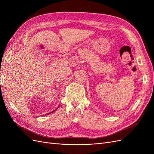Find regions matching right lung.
<instances>
[{"label": "right lung", "instance_id": "obj_1", "mask_svg": "<svg viewBox=\"0 0 154 154\" xmlns=\"http://www.w3.org/2000/svg\"><path fill=\"white\" fill-rule=\"evenodd\" d=\"M59 106H60V105H59ZM58 107H59V106H58V107H57V109H56V110H53V111H52V112H50V113H49V114H51V113H53V112H54V111H56V110H57V109H58Z\"/></svg>", "mask_w": 154, "mask_h": 154}]
</instances>
